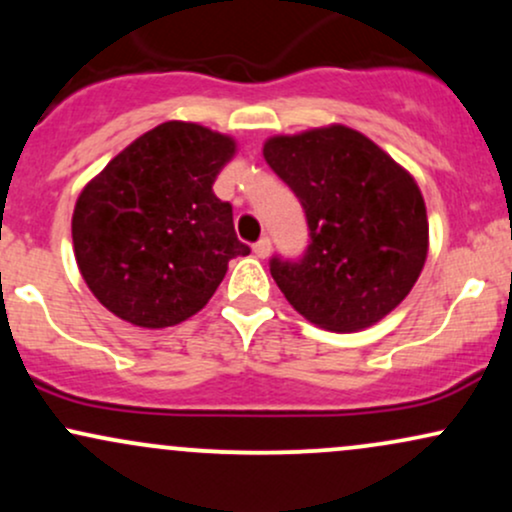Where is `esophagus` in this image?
<instances>
[{
	"instance_id": "obj_1",
	"label": "esophagus",
	"mask_w": 512,
	"mask_h": 512,
	"mask_svg": "<svg viewBox=\"0 0 512 512\" xmlns=\"http://www.w3.org/2000/svg\"><path fill=\"white\" fill-rule=\"evenodd\" d=\"M252 250H255V255L264 260V257H269V252H272V240L269 238H260L255 245H252Z\"/></svg>"
}]
</instances>
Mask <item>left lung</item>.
Returning a JSON list of instances; mask_svg holds the SVG:
<instances>
[{"mask_svg":"<svg viewBox=\"0 0 512 512\" xmlns=\"http://www.w3.org/2000/svg\"><path fill=\"white\" fill-rule=\"evenodd\" d=\"M262 154L298 197L310 231L301 260L269 262L286 301L332 332L383 320L409 296L428 255L416 180L366 134L344 125L272 137Z\"/></svg>","mask_w":512,"mask_h":512,"instance_id":"8db88e82","label":"left lung"}]
</instances>
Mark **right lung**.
Segmentation results:
<instances>
[{"label":"right lung","mask_w":512,"mask_h":512,"mask_svg":"<svg viewBox=\"0 0 512 512\" xmlns=\"http://www.w3.org/2000/svg\"><path fill=\"white\" fill-rule=\"evenodd\" d=\"M233 154L226 134L170 120L134 139L81 190L76 264L110 313L149 330L178 325L209 303L228 260L250 255L233 207L211 190Z\"/></svg>","instance_id":"add662e5"}]
</instances>
